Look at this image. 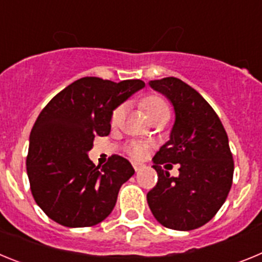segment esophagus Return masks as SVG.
<instances>
[{
	"label": "esophagus",
	"mask_w": 262,
	"mask_h": 262,
	"mask_svg": "<svg viewBox=\"0 0 262 262\" xmlns=\"http://www.w3.org/2000/svg\"><path fill=\"white\" fill-rule=\"evenodd\" d=\"M133 166H134V169H135V172H139L140 169L144 168V165H143V164H139V163H134Z\"/></svg>",
	"instance_id": "34e87169"
}]
</instances>
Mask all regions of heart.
Segmentation results:
<instances>
[{"mask_svg": "<svg viewBox=\"0 0 262 262\" xmlns=\"http://www.w3.org/2000/svg\"><path fill=\"white\" fill-rule=\"evenodd\" d=\"M143 107L147 111L148 117L151 118L154 122H166L170 115L169 105L166 103L165 99L157 96H148L143 99L142 102ZM126 111V105H119L113 110L111 113V123L117 124L119 123ZM149 143L142 142V140H131L124 145V151L131 159L134 160H142L147 156V152L149 149Z\"/></svg>", "mask_w": 262, "mask_h": 262, "instance_id": "heart-1", "label": "heart"}]
</instances>
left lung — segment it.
Wrapping results in <instances>:
<instances>
[{
	"instance_id": "obj_1",
	"label": "left lung",
	"mask_w": 262,
	"mask_h": 262,
	"mask_svg": "<svg viewBox=\"0 0 262 262\" xmlns=\"http://www.w3.org/2000/svg\"><path fill=\"white\" fill-rule=\"evenodd\" d=\"M174 106L170 140L154 157L157 184L148 191L152 214L166 228L195 230L215 216L232 186L233 159L228 136L210 103L195 89L176 77L149 82ZM180 165L170 178L161 165Z\"/></svg>"
}]
</instances>
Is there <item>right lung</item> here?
<instances>
[{
  "mask_svg": "<svg viewBox=\"0 0 262 262\" xmlns=\"http://www.w3.org/2000/svg\"><path fill=\"white\" fill-rule=\"evenodd\" d=\"M144 85L142 80L82 77L40 111L30 135L26 168L32 196L52 221L92 227L113 211L120 186L135 170L119 155L96 166L88 152L97 135L110 134L113 110Z\"/></svg>",
  "mask_w": 262,
  "mask_h": 262,
  "instance_id": "obj_1",
  "label": "right lung"
}]
</instances>
